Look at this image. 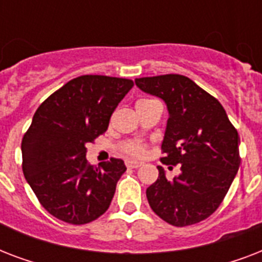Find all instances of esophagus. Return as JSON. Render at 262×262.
<instances>
[{
  "label": "esophagus",
  "instance_id": "obj_1",
  "mask_svg": "<svg viewBox=\"0 0 262 262\" xmlns=\"http://www.w3.org/2000/svg\"><path fill=\"white\" fill-rule=\"evenodd\" d=\"M143 166V163L141 162H136V160H127L126 162V167L129 168H139Z\"/></svg>",
  "mask_w": 262,
  "mask_h": 262
}]
</instances>
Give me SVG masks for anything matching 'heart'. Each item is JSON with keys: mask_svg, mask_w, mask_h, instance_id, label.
<instances>
[{"mask_svg": "<svg viewBox=\"0 0 262 262\" xmlns=\"http://www.w3.org/2000/svg\"><path fill=\"white\" fill-rule=\"evenodd\" d=\"M140 102H147V100H140ZM121 151L130 156H143L147 151V147L140 141L129 140V141H125V143L121 144Z\"/></svg>", "mask_w": 262, "mask_h": 262, "instance_id": "obj_1", "label": "heart"}]
</instances>
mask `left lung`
Here are the masks:
<instances>
[{"label":"left lung","instance_id":"obj_1","mask_svg":"<svg viewBox=\"0 0 262 262\" xmlns=\"http://www.w3.org/2000/svg\"><path fill=\"white\" fill-rule=\"evenodd\" d=\"M136 85L167 104L160 162L181 168L167 179L158 167L159 177L147 189L148 203L160 219L175 227L200 223L219 208L238 172V132L219 100L186 76L141 77Z\"/></svg>","mask_w":262,"mask_h":262}]
</instances>
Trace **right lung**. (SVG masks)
I'll return each instance as SVG.
<instances>
[{
	"instance_id": "1",
	"label": "right lung",
	"mask_w": 262,
	"mask_h": 262,
	"mask_svg": "<svg viewBox=\"0 0 262 262\" xmlns=\"http://www.w3.org/2000/svg\"><path fill=\"white\" fill-rule=\"evenodd\" d=\"M133 80L85 75L68 81L38 107L21 141L23 172L39 203L69 224H87L108 209L126 171L111 158L94 167L87 144L107 130Z\"/></svg>"
}]
</instances>
